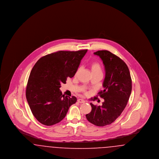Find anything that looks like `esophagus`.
<instances>
[{
    "instance_id": "esophagus-1",
    "label": "esophagus",
    "mask_w": 159,
    "mask_h": 159,
    "mask_svg": "<svg viewBox=\"0 0 159 159\" xmlns=\"http://www.w3.org/2000/svg\"><path fill=\"white\" fill-rule=\"evenodd\" d=\"M77 102H79V103H84L85 101H84V100H83L82 99H78Z\"/></svg>"
}]
</instances>
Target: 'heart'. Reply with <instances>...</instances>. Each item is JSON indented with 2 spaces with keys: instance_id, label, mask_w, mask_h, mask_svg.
<instances>
[{
  "instance_id": "b5f03b06",
  "label": "heart",
  "mask_w": 159,
  "mask_h": 159,
  "mask_svg": "<svg viewBox=\"0 0 159 159\" xmlns=\"http://www.w3.org/2000/svg\"><path fill=\"white\" fill-rule=\"evenodd\" d=\"M92 73H102V69L100 64L97 61H93L91 64Z\"/></svg>"
}]
</instances>
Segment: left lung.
<instances>
[{"label":"left lung","instance_id":"left-lung-1","mask_svg":"<svg viewBox=\"0 0 159 159\" xmlns=\"http://www.w3.org/2000/svg\"><path fill=\"white\" fill-rule=\"evenodd\" d=\"M93 53L99 57L105 67L104 89L98 93L104 102L101 106L91 103L92 110L86 117L97 126H104L115 121L126 107L132 91V79L127 65L119 57L108 51Z\"/></svg>","mask_w":159,"mask_h":159}]
</instances>
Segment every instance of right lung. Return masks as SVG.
<instances>
[{
	"label": "right lung",
	"instance_id": "add662e5",
	"mask_svg": "<svg viewBox=\"0 0 159 159\" xmlns=\"http://www.w3.org/2000/svg\"><path fill=\"white\" fill-rule=\"evenodd\" d=\"M88 51H60L40 58L31 71L26 88V98L34 117L51 126L61 121L77 98L62 95L61 84L73 77Z\"/></svg>",
	"mask_w": 159,
	"mask_h": 159
}]
</instances>
